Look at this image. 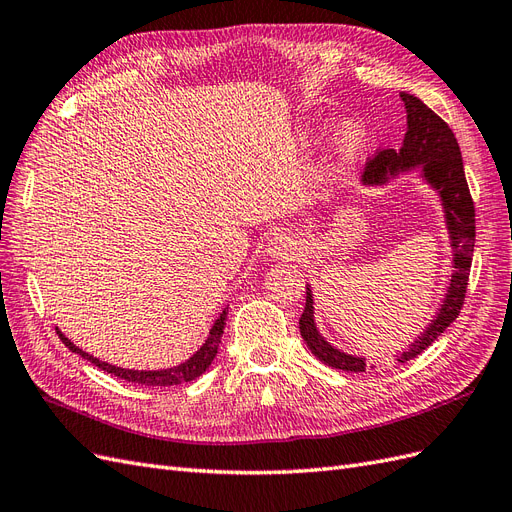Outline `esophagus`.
<instances>
[{"label": "esophagus", "instance_id": "34e87169", "mask_svg": "<svg viewBox=\"0 0 512 512\" xmlns=\"http://www.w3.org/2000/svg\"><path fill=\"white\" fill-rule=\"evenodd\" d=\"M299 243H297V239L294 237H290V235H275L271 241H269V245H267V254L271 256V258H282V260H288V258H294L299 254Z\"/></svg>", "mask_w": 512, "mask_h": 512}]
</instances>
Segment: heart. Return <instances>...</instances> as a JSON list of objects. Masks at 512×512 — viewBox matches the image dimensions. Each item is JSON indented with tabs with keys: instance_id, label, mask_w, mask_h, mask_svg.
<instances>
[{
	"instance_id": "obj_1",
	"label": "heart",
	"mask_w": 512,
	"mask_h": 512,
	"mask_svg": "<svg viewBox=\"0 0 512 512\" xmlns=\"http://www.w3.org/2000/svg\"><path fill=\"white\" fill-rule=\"evenodd\" d=\"M367 138H369L367 128L361 121H356V119L344 121L342 128H339V136H337V147H339V153H342V158L352 160L359 156V153L367 145Z\"/></svg>"
}]
</instances>
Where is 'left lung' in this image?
Instances as JSON below:
<instances>
[{
    "label": "left lung",
    "instance_id": "obj_1",
    "mask_svg": "<svg viewBox=\"0 0 512 512\" xmlns=\"http://www.w3.org/2000/svg\"><path fill=\"white\" fill-rule=\"evenodd\" d=\"M399 96L404 100L408 111V130L404 136V145H401L399 151L384 149L376 158H371L363 170V183L384 185L399 173L421 168L423 179L438 192L442 200L448 237H451L453 247V273L446 288V297L438 309L436 318L427 324V329L421 333V337H418L406 352H401L397 356L399 363H406L436 342V339L446 331L448 324L459 316L463 299H466L476 226L474 203L468 190L466 173H463L461 151L453 130L448 128V123L442 117H438L418 98L406 94V91H401ZM305 294V309L299 320V329L307 348L329 367L342 371H365V359L333 348L327 339L318 333L314 322L312 288L307 286Z\"/></svg>",
    "mask_w": 512,
    "mask_h": 512
}]
</instances>
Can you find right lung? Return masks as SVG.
Returning <instances> with one entry per match:
<instances>
[{"instance_id":"right-lung-1","label":"right lung","mask_w":512,"mask_h":512,"mask_svg":"<svg viewBox=\"0 0 512 512\" xmlns=\"http://www.w3.org/2000/svg\"><path fill=\"white\" fill-rule=\"evenodd\" d=\"M226 314H228V307L222 309V314L218 316V320L213 322V327L205 339V344L200 346V350H196V354H192L188 361L177 365V367H170V369H156V371H138V369H123V367H115L111 363H104L96 356H91L87 352H83L79 346H74L70 339L57 331L61 342L66 344V348H70L72 352L81 354L83 359H87L89 363H94L98 369H104L106 374H113L121 380H128V382H136V384H145V386H175L181 382H192L198 376H203L207 367L213 363L215 354H218L220 342H222V333H224V324H226Z\"/></svg>"}]
</instances>
